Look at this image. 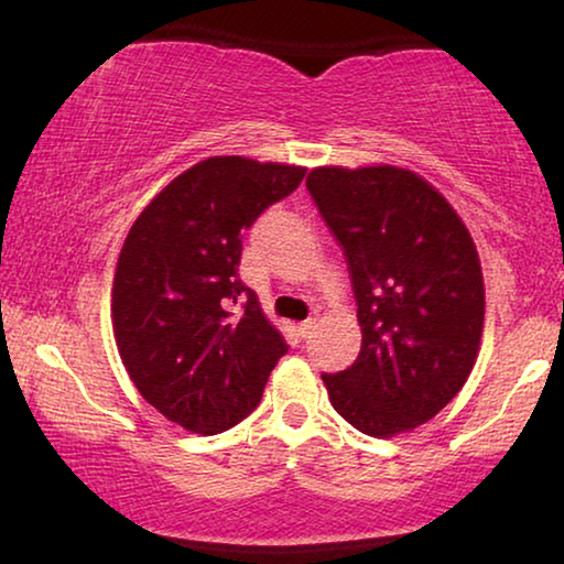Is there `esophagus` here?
I'll return each mask as SVG.
<instances>
[{"instance_id": "34e87169", "label": "esophagus", "mask_w": 564, "mask_h": 564, "mask_svg": "<svg viewBox=\"0 0 564 564\" xmlns=\"http://www.w3.org/2000/svg\"><path fill=\"white\" fill-rule=\"evenodd\" d=\"M315 330V317H307L305 323H300V336L302 338H310V333Z\"/></svg>"}]
</instances>
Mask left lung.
<instances>
[{"label": "left lung", "mask_w": 564, "mask_h": 564, "mask_svg": "<svg viewBox=\"0 0 564 564\" xmlns=\"http://www.w3.org/2000/svg\"><path fill=\"white\" fill-rule=\"evenodd\" d=\"M305 185L346 257L361 323L356 361L323 373L330 404L364 435L414 430L478 356L486 297L468 228L402 167H317Z\"/></svg>", "instance_id": "1"}]
</instances>
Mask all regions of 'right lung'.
<instances>
[{
  "label": "right lung",
  "mask_w": 564,
  "mask_h": 564,
  "mask_svg": "<svg viewBox=\"0 0 564 564\" xmlns=\"http://www.w3.org/2000/svg\"><path fill=\"white\" fill-rule=\"evenodd\" d=\"M302 177L295 165L208 158L129 231L113 274V336L134 387L170 422L216 435L262 402L288 343L241 282V239Z\"/></svg>",
  "instance_id": "obj_1"
}]
</instances>
